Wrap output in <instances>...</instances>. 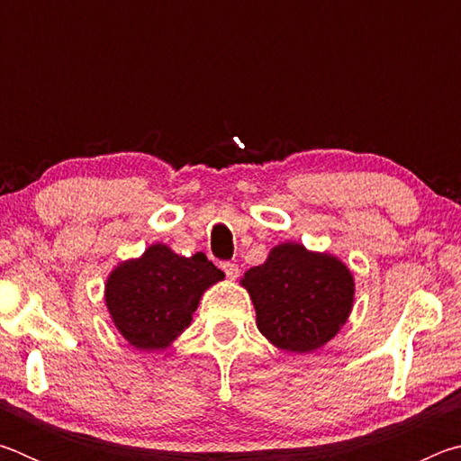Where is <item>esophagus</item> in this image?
<instances>
[{
	"label": "esophagus",
	"instance_id": "34e87169",
	"mask_svg": "<svg viewBox=\"0 0 461 461\" xmlns=\"http://www.w3.org/2000/svg\"><path fill=\"white\" fill-rule=\"evenodd\" d=\"M221 268L230 280H236L240 276V268L236 262H221Z\"/></svg>",
	"mask_w": 461,
	"mask_h": 461
}]
</instances>
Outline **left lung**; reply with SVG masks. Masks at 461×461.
Wrapping results in <instances>:
<instances>
[{"instance_id":"1","label":"left lung","mask_w":461,"mask_h":461,"mask_svg":"<svg viewBox=\"0 0 461 461\" xmlns=\"http://www.w3.org/2000/svg\"><path fill=\"white\" fill-rule=\"evenodd\" d=\"M241 285L252 296L260 333L294 354L325 346L348 321L354 303V276L346 264L293 241L272 248L268 260L249 268Z\"/></svg>"}]
</instances>
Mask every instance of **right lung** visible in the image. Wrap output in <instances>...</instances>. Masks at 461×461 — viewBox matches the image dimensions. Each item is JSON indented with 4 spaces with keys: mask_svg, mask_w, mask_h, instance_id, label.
Instances as JSON below:
<instances>
[{
    "mask_svg": "<svg viewBox=\"0 0 461 461\" xmlns=\"http://www.w3.org/2000/svg\"><path fill=\"white\" fill-rule=\"evenodd\" d=\"M223 272L197 252L191 258L154 244L107 278L105 303L118 331L136 349H165L191 325L203 291Z\"/></svg>",
    "mask_w": 461,
    "mask_h": 461,
    "instance_id": "1",
    "label": "right lung"
}]
</instances>
